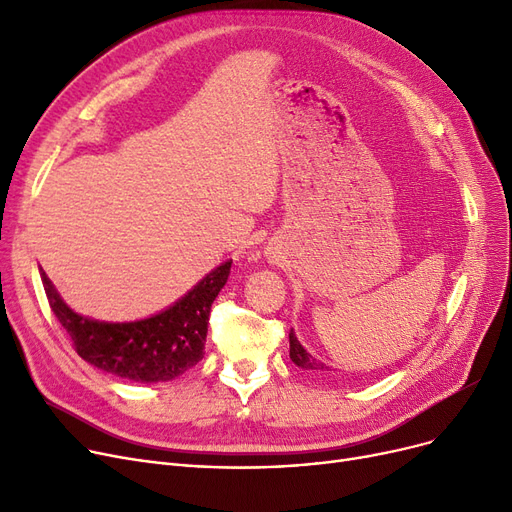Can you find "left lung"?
<instances>
[{"mask_svg": "<svg viewBox=\"0 0 512 512\" xmlns=\"http://www.w3.org/2000/svg\"><path fill=\"white\" fill-rule=\"evenodd\" d=\"M288 338H290V359H292L294 365L301 367V369H309V371L328 369L317 357H313L309 351H305V346L299 342L297 336H294V330H290Z\"/></svg>", "mask_w": 512, "mask_h": 512, "instance_id": "1", "label": "left lung"}]
</instances>
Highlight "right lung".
<instances>
[{"label":"right lung","instance_id":"1","mask_svg":"<svg viewBox=\"0 0 512 512\" xmlns=\"http://www.w3.org/2000/svg\"><path fill=\"white\" fill-rule=\"evenodd\" d=\"M232 259L215 267L193 290L153 317L107 324L74 313L41 274L49 307L68 332L76 353L122 380L153 384L178 378L205 355L211 303L230 276Z\"/></svg>","mask_w":512,"mask_h":512}]
</instances>
